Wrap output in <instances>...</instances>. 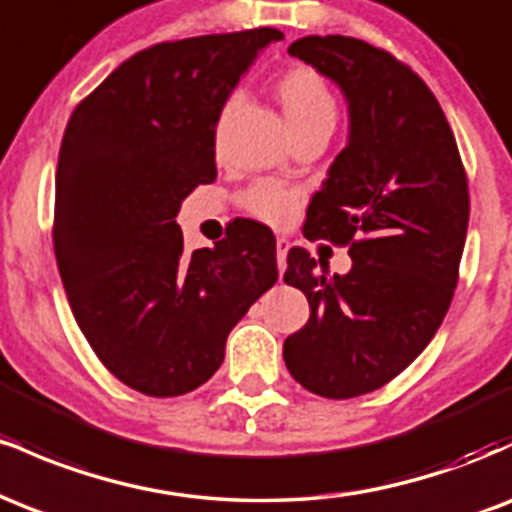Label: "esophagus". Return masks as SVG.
I'll list each match as a JSON object with an SVG mask.
<instances>
[{
  "mask_svg": "<svg viewBox=\"0 0 512 512\" xmlns=\"http://www.w3.org/2000/svg\"><path fill=\"white\" fill-rule=\"evenodd\" d=\"M289 248H291V240L279 236L276 238V262H279V269L284 272L286 269V255H289Z\"/></svg>",
  "mask_w": 512,
  "mask_h": 512,
  "instance_id": "esophagus-1",
  "label": "esophagus"
}]
</instances>
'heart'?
Here are the masks:
<instances>
[{"instance_id":"obj_1","label":"heart","mask_w":512,"mask_h":512,"mask_svg":"<svg viewBox=\"0 0 512 512\" xmlns=\"http://www.w3.org/2000/svg\"><path fill=\"white\" fill-rule=\"evenodd\" d=\"M276 98L284 108L286 120L293 129V134L313 132V129H325L332 132L337 122L339 103L334 91L322 79L320 72L305 64L286 69L276 79ZM240 105V93L233 91L223 98L219 113L214 120V142L221 144L226 134L228 122ZM305 199V190L301 185H289V182L264 178L252 182L248 190L240 195V207L255 216L257 221L269 223V226H286L293 216L298 214Z\"/></svg>"}]
</instances>
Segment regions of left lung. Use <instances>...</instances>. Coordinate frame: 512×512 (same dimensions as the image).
I'll list each match as a JSON object with an SVG mask.
<instances>
[{
	"label": "left lung",
	"instance_id": "left-lung-1",
	"mask_svg": "<svg viewBox=\"0 0 512 512\" xmlns=\"http://www.w3.org/2000/svg\"><path fill=\"white\" fill-rule=\"evenodd\" d=\"M289 55L349 98L351 139L308 207L305 238L349 248V274L327 276L289 250L286 284L310 320L284 342L305 390L351 399L397 378L448 313L467 238L469 185L433 91L392 52L349 35H308Z\"/></svg>",
	"mask_w": 512,
	"mask_h": 512
}]
</instances>
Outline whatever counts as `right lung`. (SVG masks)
<instances>
[{
	"mask_svg": "<svg viewBox=\"0 0 512 512\" xmlns=\"http://www.w3.org/2000/svg\"><path fill=\"white\" fill-rule=\"evenodd\" d=\"M276 28L132 55L79 101L57 161L52 243L69 308L120 383L178 397L223 363L228 332L279 279L267 226L185 252L182 199L216 180L214 120Z\"/></svg>",
	"mask_w": 512,
	"mask_h": 512,
	"instance_id": "1",
	"label": "right lung"
}]
</instances>
